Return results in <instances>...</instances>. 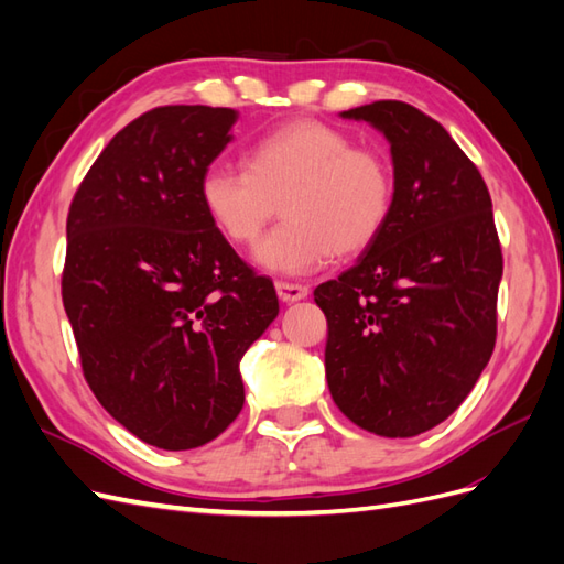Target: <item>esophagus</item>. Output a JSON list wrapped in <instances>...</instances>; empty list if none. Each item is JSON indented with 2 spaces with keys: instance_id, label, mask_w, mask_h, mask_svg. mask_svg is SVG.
Here are the masks:
<instances>
[{
  "instance_id": "34e87169",
  "label": "esophagus",
  "mask_w": 564,
  "mask_h": 564,
  "mask_svg": "<svg viewBox=\"0 0 564 564\" xmlns=\"http://www.w3.org/2000/svg\"><path fill=\"white\" fill-rule=\"evenodd\" d=\"M275 289H278V296L284 301V303H294V301H301L308 296V286L303 284H296V282H275Z\"/></svg>"
}]
</instances>
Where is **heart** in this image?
<instances>
[{
    "instance_id": "obj_1",
    "label": "heart",
    "mask_w": 564,
    "mask_h": 564,
    "mask_svg": "<svg viewBox=\"0 0 564 564\" xmlns=\"http://www.w3.org/2000/svg\"><path fill=\"white\" fill-rule=\"evenodd\" d=\"M199 202L237 247L259 240L282 204L286 224L259 245L256 261L278 275H305L334 253L350 259L379 240L395 207V174L379 150L355 145L346 131L294 119L249 148L247 169H204Z\"/></svg>"
}]
</instances>
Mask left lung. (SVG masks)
I'll return each instance as SVG.
<instances>
[{"label":"left lung","instance_id":"8db88e82","mask_svg":"<svg viewBox=\"0 0 564 564\" xmlns=\"http://www.w3.org/2000/svg\"><path fill=\"white\" fill-rule=\"evenodd\" d=\"M383 131L395 207L381 237L313 296L327 317L336 406L383 437H414L456 412L497 344L503 272L491 197L447 129L402 100L340 112Z\"/></svg>","mask_w":564,"mask_h":564}]
</instances>
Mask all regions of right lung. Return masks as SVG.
<instances>
[{"instance_id":"1","label":"right lung","mask_w":564,"mask_h":564,"mask_svg":"<svg viewBox=\"0 0 564 564\" xmlns=\"http://www.w3.org/2000/svg\"><path fill=\"white\" fill-rule=\"evenodd\" d=\"M237 112L162 106L104 148L67 212L61 294L84 379L129 433L207 445L242 412L240 360L280 301L199 202Z\"/></svg>"}]
</instances>
